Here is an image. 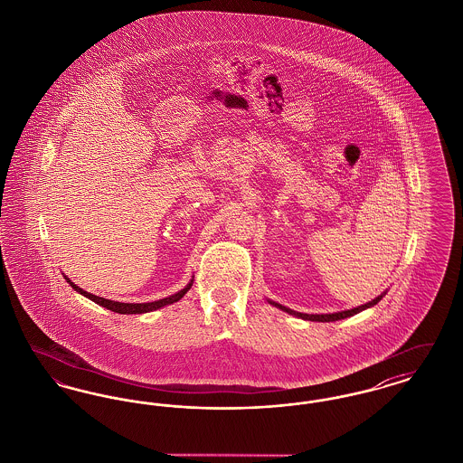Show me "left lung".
<instances>
[{
  "mask_svg": "<svg viewBox=\"0 0 463 463\" xmlns=\"http://www.w3.org/2000/svg\"><path fill=\"white\" fill-rule=\"evenodd\" d=\"M380 300H382V295H380V297H376V298L372 300V302L364 304V306H359V307L351 308V310L335 312V314H302V312H295V310L285 307V306H281V304H276V302H270V304H272V306H276V307L281 308V310H285V312H288V314H293V316H297V317H302V319H308V321H321V323H330V321L345 319V317L354 316V314H357V312H361V310H364V308L372 307V306H374V304H378Z\"/></svg>",
  "mask_w": 463,
  "mask_h": 463,
  "instance_id": "left-lung-1",
  "label": "left lung"
}]
</instances>
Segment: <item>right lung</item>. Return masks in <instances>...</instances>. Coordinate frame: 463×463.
<instances>
[{"instance_id":"1","label":"right lung","mask_w":463,"mask_h":463,"mask_svg":"<svg viewBox=\"0 0 463 463\" xmlns=\"http://www.w3.org/2000/svg\"><path fill=\"white\" fill-rule=\"evenodd\" d=\"M67 283L74 288L78 293H81V295H85L90 300H93L95 304H99V306H102V307L109 308L112 312H118V314H144V312H151V310H156V308L165 307V306H168V304H174L176 300H180V298L191 289V287H193V281H191L187 287L184 288V289H180L175 295L166 297V298H161V300H156V302H149V304H121V302H114V300H108V298L91 295L89 291H85V289L76 287L74 283H71L69 279H67Z\"/></svg>"}]
</instances>
